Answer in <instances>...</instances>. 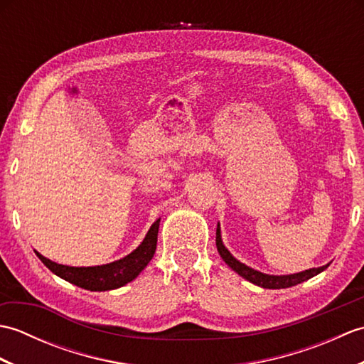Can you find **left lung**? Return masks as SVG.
I'll list each match as a JSON object with an SVG mask.
<instances>
[{"mask_svg":"<svg viewBox=\"0 0 364 364\" xmlns=\"http://www.w3.org/2000/svg\"><path fill=\"white\" fill-rule=\"evenodd\" d=\"M215 245H218V252L222 257V259L227 262V264L241 275L242 278H245L247 282H250L257 286H261V288H266V289H282V288H291V286H296L301 282H306L310 280L311 277L321 274L322 270H326L328 267V264L322 266V267H313V269H308L304 270V272H299V274H291V275H269V274H262L258 272V270H255L249 266L242 264L241 261H237L233 255H231L227 247L223 245L222 242V236H220V227L218 225V231H215Z\"/></svg>","mask_w":364,"mask_h":364,"instance_id":"8db88e82","label":"left lung"}]
</instances>
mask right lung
Instances as JSON below:
<instances>
[{
  "label": "right lung",
  "instance_id": "add662e5",
  "mask_svg": "<svg viewBox=\"0 0 364 364\" xmlns=\"http://www.w3.org/2000/svg\"><path fill=\"white\" fill-rule=\"evenodd\" d=\"M159 220L161 219H158L150 227L149 233H146V236L144 237L142 244L139 245L134 252H131L125 258H122L119 261L109 262V264L94 266V267H72V266L58 264V262L42 257L38 252L36 253L53 274L64 278V280H67L68 283L80 286L82 289H89V291L117 289L120 286H125L127 283L133 282L153 258L154 250H156V242H158Z\"/></svg>",
  "mask_w": 364,
  "mask_h": 364
}]
</instances>
